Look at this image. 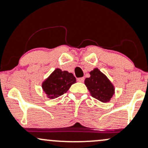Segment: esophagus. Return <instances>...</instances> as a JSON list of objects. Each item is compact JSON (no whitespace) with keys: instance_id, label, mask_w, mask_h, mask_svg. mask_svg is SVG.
I'll return each mask as SVG.
<instances>
[{"instance_id":"obj_1","label":"esophagus","mask_w":148,"mask_h":148,"mask_svg":"<svg viewBox=\"0 0 148 148\" xmlns=\"http://www.w3.org/2000/svg\"><path fill=\"white\" fill-rule=\"evenodd\" d=\"M77 81H78L79 82H84V77L78 78V79H77Z\"/></svg>"}]
</instances>
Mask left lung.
I'll return each mask as SVG.
<instances>
[{"label": "left lung", "instance_id": "obj_1", "mask_svg": "<svg viewBox=\"0 0 148 148\" xmlns=\"http://www.w3.org/2000/svg\"><path fill=\"white\" fill-rule=\"evenodd\" d=\"M84 84L91 96L103 103L110 101L115 94L113 84L98 68L90 71V77L85 79Z\"/></svg>", "mask_w": 148, "mask_h": 148}]
</instances>
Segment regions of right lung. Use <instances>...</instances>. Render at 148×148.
<instances>
[{
  "label": "right lung",
  "instance_id": "right-lung-1",
  "mask_svg": "<svg viewBox=\"0 0 148 148\" xmlns=\"http://www.w3.org/2000/svg\"><path fill=\"white\" fill-rule=\"evenodd\" d=\"M76 82L73 74L57 68L42 82V88L49 99H54L66 93Z\"/></svg>",
  "mask_w": 148,
  "mask_h": 148
}]
</instances>
